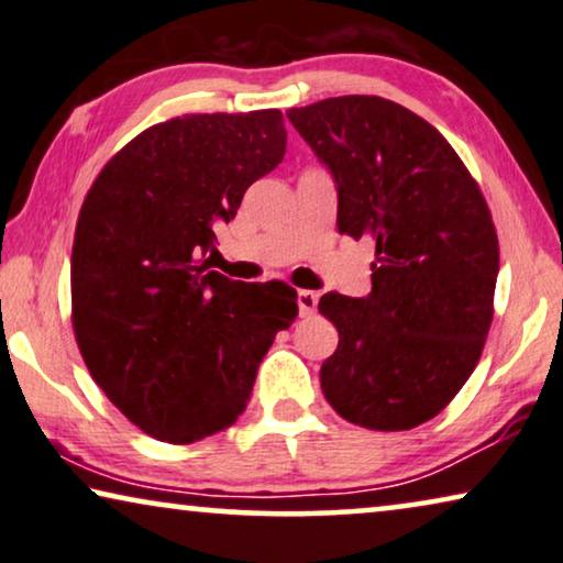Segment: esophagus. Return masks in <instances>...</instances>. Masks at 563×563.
I'll list each match as a JSON object with an SVG mask.
<instances>
[{"instance_id":"esophagus-1","label":"esophagus","mask_w":563,"mask_h":563,"mask_svg":"<svg viewBox=\"0 0 563 563\" xmlns=\"http://www.w3.org/2000/svg\"><path fill=\"white\" fill-rule=\"evenodd\" d=\"M298 308H300V316H311L316 311V306H319V292L313 290H298Z\"/></svg>"}]
</instances>
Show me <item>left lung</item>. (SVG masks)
<instances>
[{
    "label": "left lung",
    "instance_id": "8db88e82",
    "mask_svg": "<svg viewBox=\"0 0 563 563\" xmlns=\"http://www.w3.org/2000/svg\"><path fill=\"white\" fill-rule=\"evenodd\" d=\"M334 176L336 227L375 240L372 290L327 292L339 331L321 390L350 423L416 429L449 406L477 367L493 323L500 247L477 180L443 134L379 97L290 109Z\"/></svg>",
    "mask_w": 563,
    "mask_h": 563
}]
</instances>
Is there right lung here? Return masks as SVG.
<instances>
[{"mask_svg":"<svg viewBox=\"0 0 563 563\" xmlns=\"http://www.w3.org/2000/svg\"><path fill=\"white\" fill-rule=\"evenodd\" d=\"M278 109L155 124L104 165L78 213L70 303L91 377L134 426L194 443L247 408L257 367L298 316L285 283L209 271L219 224L285 155Z\"/></svg>","mask_w":563,"mask_h":563,"instance_id":"right-lung-1","label":"right lung"}]
</instances>
